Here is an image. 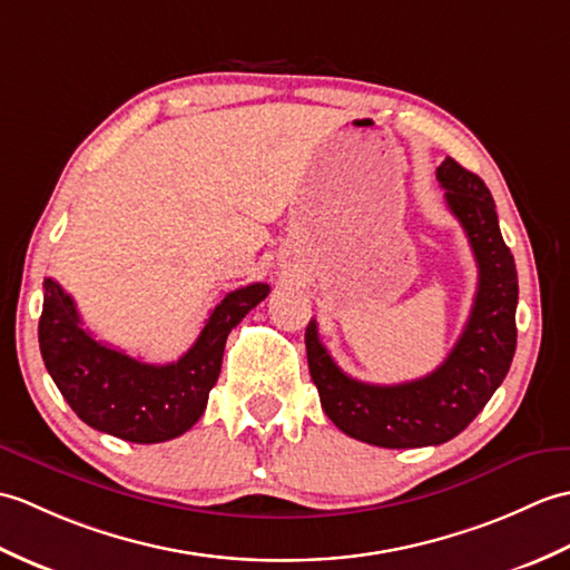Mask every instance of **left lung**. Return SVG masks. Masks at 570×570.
Listing matches in <instances>:
<instances>
[{
  "instance_id": "8db88e82",
  "label": "left lung",
  "mask_w": 570,
  "mask_h": 570,
  "mask_svg": "<svg viewBox=\"0 0 570 570\" xmlns=\"http://www.w3.org/2000/svg\"><path fill=\"white\" fill-rule=\"evenodd\" d=\"M436 180L478 263L471 317L446 361L420 381L371 385L338 368L320 341L317 322L305 332L309 375L326 416L344 434L383 449L436 446L461 434L504 381L517 346L520 285L490 189L453 158L436 168Z\"/></svg>"
}]
</instances>
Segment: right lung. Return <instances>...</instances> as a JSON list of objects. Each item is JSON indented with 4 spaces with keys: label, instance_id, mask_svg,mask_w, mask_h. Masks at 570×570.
<instances>
[{
    "label": "right lung",
    "instance_id": "right-lung-1",
    "mask_svg": "<svg viewBox=\"0 0 570 570\" xmlns=\"http://www.w3.org/2000/svg\"><path fill=\"white\" fill-rule=\"evenodd\" d=\"M268 293L265 283L234 289L185 356L150 365L97 341L82 328L75 299L46 277L38 344L60 395L85 424L134 444H158L199 420L222 371L226 336Z\"/></svg>",
    "mask_w": 570,
    "mask_h": 570
}]
</instances>
